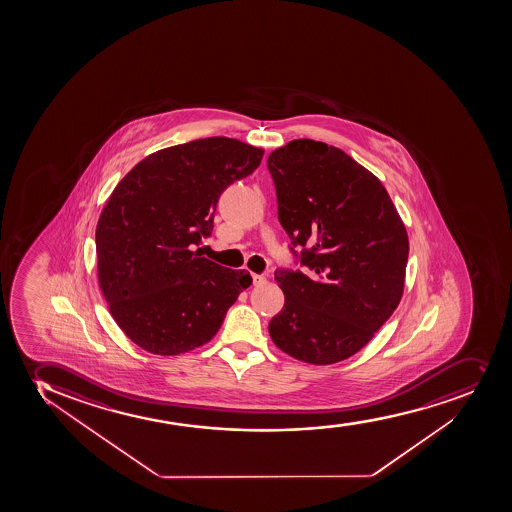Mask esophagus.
Here are the masks:
<instances>
[{"mask_svg":"<svg viewBox=\"0 0 512 512\" xmlns=\"http://www.w3.org/2000/svg\"><path fill=\"white\" fill-rule=\"evenodd\" d=\"M253 286H262V284H265L267 282V277L265 275H259V274H253Z\"/></svg>","mask_w":512,"mask_h":512,"instance_id":"1","label":"esophagus"}]
</instances>
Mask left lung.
<instances>
[{"mask_svg":"<svg viewBox=\"0 0 512 512\" xmlns=\"http://www.w3.org/2000/svg\"><path fill=\"white\" fill-rule=\"evenodd\" d=\"M267 165L282 228L313 270H275L286 303L270 319V338L301 362L347 360L401 303L406 226L382 182L333 145L292 140Z\"/></svg>","mask_w":512,"mask_h":512,"instance_id":"left-lung-1","label":"left lung"}]
</instances>
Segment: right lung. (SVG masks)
<instances>
[{
    "label": "right lung",
    "instance_id": "obj_1",
    "mask_svg": "<svg viewBox=\"0 0 512 512\" xmlns=\"http://www.w3.org/2000/svg\"><path fill=\"white\" fill-rule=\"evenodd\" d=\"M264 149L209 137L157 150L113 189L96 226L98 282L121 331L154 355L203 347L252 284L247 270L199 257L221 193Z\"/></svg>",
    "mask_w": 512,
    "mask_h": 512
}]
</instances>
